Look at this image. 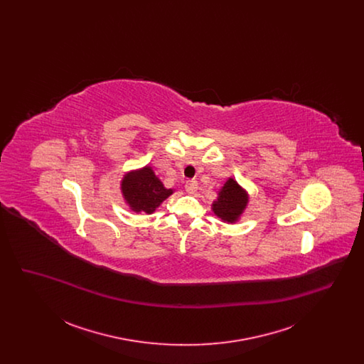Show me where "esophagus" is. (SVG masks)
Here are the masks:
<instances>
[{"instance_id": "34e87169", "label": "esophagus", "mask_w": 364, "mask_h": 364, "mask_svg": "<svg viewBox=\"0 0 364 364\" xmlns=\"http://www.w3.org/2000/svg\"><path fill=\"white\" fill-rule=\"evenodd\" d=\"M184 187H186V191H187L188 193H193L195 191L198 190V181H196V180H187Z\"/></svg>"}]
</instances>
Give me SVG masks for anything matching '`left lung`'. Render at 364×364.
<instances>
[{"instance_id":"1","label":"left lung","mask_w":364,"mask_h":364,"mask_svg":"<svg viewBox=\"0 0 364 364\" xmlns=\"http://www.w3.org/2000/svg\"><path fill=\"white\" fill-rule=\"evenodd\" d=\"M248 203V193L242 190L236 180L232 177L226 180L224 187L218 192L217 200L213 202L211 208L214 214L223 221L236 223Z\"/></svg>"}]
</instances>
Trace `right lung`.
Here are the masks:
<instances>
[{"label": "right lung", "instance_id": "obj_1", "mask_svg": "<svg viewBox=\"0 0 364 364\" xmlns=\"http://www.w3.org/2000/svg\"><path fill=\"white\" fill-rule=\"evenodd\" d=\"M122 192L127 205L135 213L151 214L173 193L164 187L150 166L125 174L122 180Z\"/></svg>", "mask_w": 364, "mask_h": 364}]
</instances>
